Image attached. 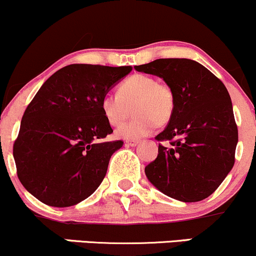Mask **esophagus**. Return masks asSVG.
<instances>
[{
	"label": "esophagus",
	"instance_id": "1",
	"mask_svg": "<svg viewBox=\"0 0 256 256\" xmlns=\"http://www.w3.org/2000/svg\"><path fill=\"white\" fill-rule=\"evenodd\" d=\"M138 143H140V141H137V140H130V141H126L125 144L128 146V147H136Z\"/></svg>",
	"mask_w": 256,
	"mask_h": 256
}]
</instances>
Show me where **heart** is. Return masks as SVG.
I'll list each match as a JSON object with an SVG mask.
<instances>
[{
	"label": "heart",
	"mask_w": 256,
	"mask_h": 256,
	"mask_svg": "<svg viewBox=\"0 0 256 256\" xmlns=\"http://www.w3.org/2000/svg\"><path fill=\"white\" fill-rule=\"evenodd\" d=\"M136 116L122 124L115 134L137 140L150 134L156 125L169 122L175 109V96L168 84L143 74L131 75L119 85L118 94L106 92L100 98V110L109 125H120L131 112Z\"/></svg>",
	"instance_id": "b5f03b06"
}]
</instances>
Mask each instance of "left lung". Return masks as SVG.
I'll list each match as a JSON object with an SVG mask.
<instances>
[{
  "instance_id": "8db88e82",
  "label": "left lung",
  "mask_w": 256,
  "mask_h": 256,
  "mask_svg": "<svg viewBox=\"0 0 256 256\" xmlns=\"http://www.w3.org/2000/svg\"><path fill=\"white\" fill-rule=\"evenodd\" d=\"M134 69L162 78L175 96L169 125L156 137L170 147L159 144L146 175L171 198L203 200L234 165L238 128L228 91L206 66L186 58H162Z\"/></svg>"
}]
</instances>
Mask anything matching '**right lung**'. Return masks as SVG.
I'll use <instances>...</instances> for the list:
<instances>
[{
  "label": "right lung",
  "mask_w": 256,
  "mask_h": 256,
  "mask_svg": "<svg viewBox=\"0 0 256 256\" xmlns=\"http://www.w3.org/2000/svg\"><path fill=\"white\" fill-rule=\"evenodd\" d=\"M131 66L70 64L41 86L25 109L13 144L16 175L28 192L50 206H72L97 190L122 141L113 132L100 98Z\"/></svg>",
  "instance_id": "1"
}]
</instances>
